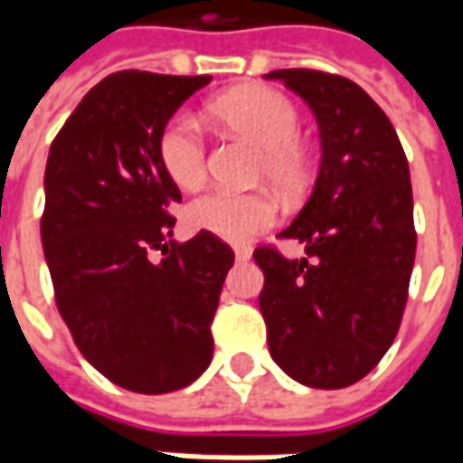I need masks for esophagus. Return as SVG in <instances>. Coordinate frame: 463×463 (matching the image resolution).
<instances>
[{"label":"esophagus","mask_w":463,"mask_h":463,"mask_svg":"<svg viewBox=\"0 0 463 463\" xmlns=\"http://www.w3.org/2000/svg\"><path fill=\"white\" fill-rule=\"evenodd\" d=\"M250 255H252V250H250V247H237V250H234V258H237V262L250 260Z\"/></svg>","instance_id":"1"}]
</instances>
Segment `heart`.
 I'll return each mask as SVG.
<instances>
[{
  "label": "heart",
  "mask_w": 463,
  "mask_h": 463,
  "mask_svg": "<svg viewBox=\"0 0 463 463\" xmlns=\"http://www.w3.org/2000/svg\"><path fill=\"white\" fill-rule=\"evenodd\" d=\"M211 116L226 128L247 136L262 149L260 169L278 187L291 190L304 177V152L296 144L301 118L291 99L270 87H240L211 105ZM156 156L177 187L201 185L205 177V144L198 120L187 113L169 118L156 138ZM190 226L226 241L250 240L276 222V205L265 193H237L213 187L185 208Z\"/></svg>",
  "instance_id": "obj_1"
}]
</instances>
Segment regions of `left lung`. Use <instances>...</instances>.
Masks as SVG:
<instances>
[{"label":"left lung","instance_id":"obj_1","mask_svg":"<svg viewBox=\"0 0 463 463\" xmlns=\"http://www.w3.org/2000/svg\"><path fill=\"white\" fill-rule=\"evenodd\" d=\"M311 108L322 159L309 201L280 237L304 258L255 250L270 355L294 382L343 389L361 382L397 337L415 265L412 185L389 118L355 81L278 69Z\"/></svg>","mask_w":463,"mask_h":463}]
</instances>
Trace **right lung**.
<instances>
[{"label": "right lung", "instance_id": "add662e5", "mask_svg": "<svg viewBox=\"0 0 463 463\" xmlns=\"http://www.w3.org/2000/svg\"><path fill=\"white\" fill-rule=\"evenodd\" d=\"M208 81L110 74L48 152L41 240L56 304L81 355L138 394L183 389L208 368L211 319L234 265L229 244L208 232L169 240L180 190L156 156L159 131Z\"/></svg>", "mask_w": 463, "mask_h": 463}]
</instances>
